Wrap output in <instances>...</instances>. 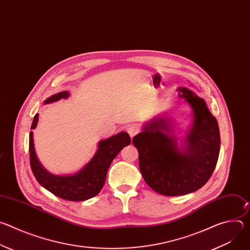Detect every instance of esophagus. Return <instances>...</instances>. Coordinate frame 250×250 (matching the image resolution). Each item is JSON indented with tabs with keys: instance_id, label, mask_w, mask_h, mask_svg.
<instances>
[{
	"instance_id": "1",
	"label": "esophagus",
	"mask_w": 250,
	"mask_h": 250,
	"mask_svg": "<svg viewBox=\"0 0 250 250\" xmlns=\"http://www.w3.org/2000/svg\"><path fill=\"white\" fill-rule=\"evenodd\" d=\"M129 136L132 138L134 135H136L138 132H139V127L135 125H129L127 128H126Z\"/></svg>"
}]
</instances>
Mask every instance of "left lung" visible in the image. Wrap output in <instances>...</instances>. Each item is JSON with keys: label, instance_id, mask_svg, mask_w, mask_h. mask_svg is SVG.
Listing matches in <instances>:
<instances>
[{"label": "left lung", "instance_id": "8db88e82", "mask_svg": "<svg viewBox=\"0 0 250 250\" xmlns=\"http://www.w3.org/2000/svg\"><path fill=\"white\" fill-rule=\"evenodd\" d=\"M179 97L192 106L194 121L179 148L170 121L154 119L132 138L138 150L139 169L147 185L164 196H181L197 191L216 168L221 136L217 119L204 99L187 88H178Z\"/></svg>", "mask_w": 250, "mask_h": 250}]
</instances>
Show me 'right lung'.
<instances>
[{"label":"right lung","instance_id":"right-lung-1","mask_svg":"<svg viewBox=\"0 0 250 250\" xmlns=\"http://www.w3.org/2000/svg\"><path fill=\"white\" fill-rule=\"evenodd\" d=\"M69 97L67 91L60 92L45 100L44 104H50ZM39 114L33 118L31 129L37 127ZM33 132H29V161L32 173L38 182L53 195L68 201H86L98 195L102 190L106 173L115 157L120 151L130 144L127 132L122 131L112 137L101 140L99 148L92 160L79 172L73 175H54L49 173L39 161L34 151Z\"/></svg>","mask_w":250,"mask_h":250}]
</instances>
